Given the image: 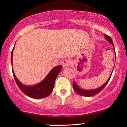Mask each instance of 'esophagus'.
Here are the masks:
<instances>
[{
	"label": "esophagus",
	"instance_id": "esophagus-1",
	"mask_svg": "<svg viewBox=\"0 0 127 127\" xmlns=\"http://www.w3.org/2000/svg\"><path fill=\"white\" fill-rule=\"evenodd\" d=\"M71 64V61L69 59H64L62 62V65L64 68L68 67Z\"/></svg>",
	"mask_w": 127,
	"mask_h": 127
}]
</instances>
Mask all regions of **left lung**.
I'll use <instances>...</instances> for the list:
<instances>
[{"mask_svg":"<svg viewBox=\"0 0 127 127\" xmlns=\"http://www.w3.org/2000/svg\"><path fill=\"white\" fill-rule=\"evenodd\" d=\"M105 38H106V40L108 41V42H110V43L112 44V45H113V47H114V43H113V41L112 40V39H111V38L109 36H108L106 34H105ZM114 50H115V48H114ZM115 60H116V54H115ZM111 75H112V74H111V76H110L109 79H108V80L105 82V83L103 84V85H102V86H100V88L95 89L85 90V89H81L79 88L78 86H77V85L75 81L74 80L73 83V89H74V90L75 91V92L77 93V94H78L79 95H81V96H87V97L92 96H94V95H96L97 94H99V93L101 91L105 86H106V85H107L108 82L109 81V79H110V78H111Z\"/></svg>","mask_w":127,"mask_h":127,"instance_id":"1","label":"left lung"}]
</instances>
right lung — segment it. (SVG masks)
Returning a JSON list of instances; mask_svg holds the SVG:
<instances>
[{
	"label": "right lung",
	"mask_w": 127,
	"mask_h": 127,
	"mask_svg": "<svg viewBox=\"0 0 127 127\" xmlns=\"http://www.w3.org/2000/svg\"><path fill=\"white\" fill-rule=\"evenodd\" d=\"M13 50V48L11 53L12 63ZM62 68V65H58L56 67L53 68L42 82H41L37 85H32V86H26L21 83L15 76L13 70H12V72H13V77H14L15 82L17 84L18 86L24 94L32 97V98L41 99L48 96L52 92L54 86L55 81H56L59 73L60 72Z\"/></svg>",
	"instance_id": "1"
}]
</instances>
